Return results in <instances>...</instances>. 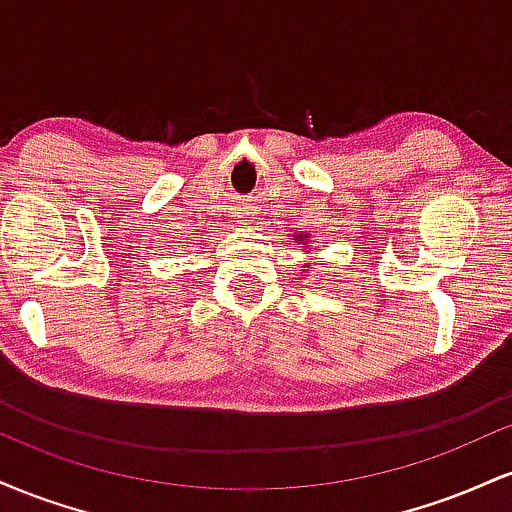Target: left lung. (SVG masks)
Masks as SVG:
<instances>
[{
  "instance_id": "1",
  "label": "left lung",
  "mask_w": 512,
  "mask_h": 512,
  "mask_svg": "<svg viewBox=\"0 0 512 512\" xmlns=\"http://www.w3.org/2000/svg\"><path fill=\"white\" fill-rule=\"evenodd\" d=\"M298 238H303V236H298ZM305 238H308V236H305Z\"/></svg>"
}]
</instances>
